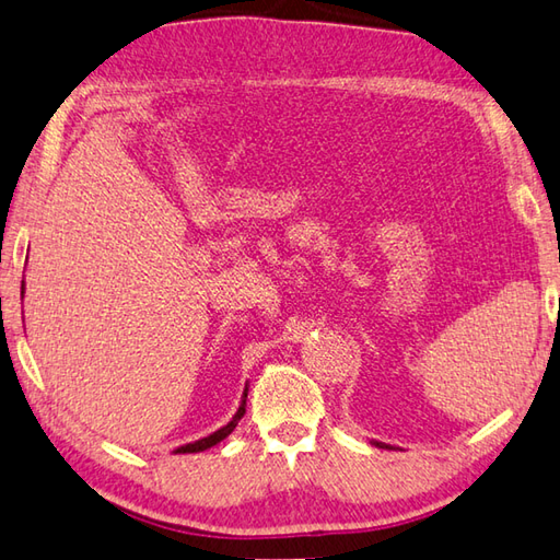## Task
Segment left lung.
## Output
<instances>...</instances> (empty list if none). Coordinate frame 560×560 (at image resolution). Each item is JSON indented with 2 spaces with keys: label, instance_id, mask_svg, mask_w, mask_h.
<instances>
[{
  "label": "left lung",
  "instance_id": "left-lung-1",
  "mask_svg": "<svg viewBox=\"0 0 560 560\" xmlns=\"http://www.w3.org/2000/svg\"><path fill=\"white\" fill-rule=\"evenodd\" d=\"M373 444H375V446H377V448H387V446H385V444H380V441H373Z\"/></svg>",
  "mask_w": 560,
  "mask_h": 560
}]
</instances>
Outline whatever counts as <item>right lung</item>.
<instances>
[{"instance_id":"add662e5","label":"right lung","mask_w":560,"mask_h":560,"mask_svg":"<svg viewBox=\"0 0 560 560\" xmlns=\"http://www.w3.org/2000/svg\"><path fill=\"white\" fill-rule=\"evenodd\" d=\"M21 298H24V282H21ZM246 397H248V383H246V389H244V395H241V405H238V409H236V415L231 417V421L226 427H221V429H217L214 434H209V436H205V439H199V441H195V444H185V446H180V448H175L173 453H199V451H207V448H212V446H217L219 441H224L231 431L236 429V424L241 421V417L246 415Z\"/></svg>"}]
</instances>
